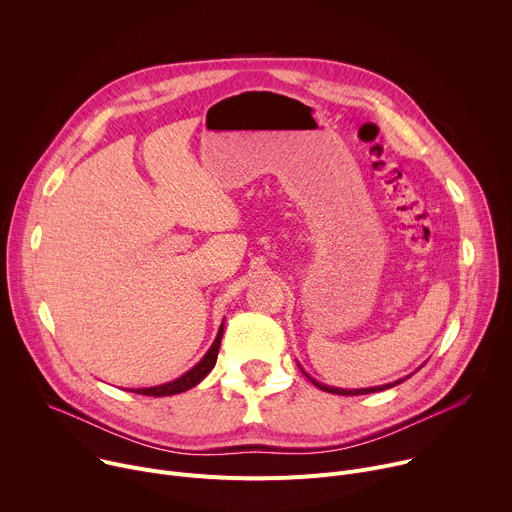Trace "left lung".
Returning <instances> with one entry per match:
<instances>
[{"mask_svg":"<svg viewBox=\"0 0 512 512\" xmlns=\"http://www.w3.org/2000/svg\"><path fill=\"white\" fill-rule=\"evenodd\" d=\"M302 369V367H300ZM304 371V369H302ZM304 375L318 387V389H322V391H328V393H334V395H369V393H379V391H385V389H391V387H395V385H399V383H403V381H407L409 377H405V379H399V381H395V383H387V385H379V387H369V389H338V387H328V385H324V383H318L316 379H312L306 371H304Z\"/></svg>","mask_w":512,"mask_h":512,"instance_id":"1","label":"left lung"}]
</instances>
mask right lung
Masks as SVG:
<instances>
[{"label":"right lung","mask_w":512,"mask_h":512,"mask_svg":"<svg viewBox=\"0 0 512 512\" xmlns=\"http://www.w3.org/2000/svg\"><path fill=\"white\" fill-rule=\"evenodd\" d=\"M223 332H225V324H221V328H218V334H216L212 346L206 350V354L194 364V367L188 373H184L182 377H178V379H174L170 383H164V385L143 387V389H129V391L137 393V395H148V397H168V395L184 393V391L196 387L214 369L218 348H221V340H223Z\"/></svg>","instance_id":"1"}]
</instances>
